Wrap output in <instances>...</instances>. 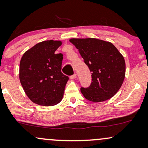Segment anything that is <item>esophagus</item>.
<instances>
[{
  "label": "esophagus",
  "mask_w": 148,
  "mask_h": 148,
  "mask_svg": "<svg viewBox=\"0 0 148 148\" xmlns=\"http://www.w3.org/2000/svg\"><path fill=\"white\" fill-rule=\"evenodd\" d=\"M76 77H77V75H76V74L73 75H71V77H70V78H71V79H75Z\"/></svg>",
  "instance_id": "obj_1"
}]
</instances>
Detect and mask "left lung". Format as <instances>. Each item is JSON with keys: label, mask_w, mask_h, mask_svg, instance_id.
I'll return each instance as SVG.
<instances>
[{"label": "left lung", "mask_w": 148, "mask_h": 148, "mask_svg": "<svg viewBox=\"0 0 148 148\" xmlns=\"http://www.w3.org/2000/svg\"><path fill=\"white\" fill-rule=\"evenodd\" d=\"M78 50L91 72L88 88H81L86 99L104 102L112 98L122 86L125 77V62L113 43L95 38L69 39Z\"/></svg>", "instance_id": "obj_1"}]
</instances>
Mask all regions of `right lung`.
<instances>
[{"instance_id":"obj_1","label":"right lung","mask_w":148,"mask_h":148,"mask_svg":"<svg viewBox=\"0 0 148 148\" xmlns=\"http://www.w3.org/2000/svg\"><path fill=\"white\" fill-rule=\"evenodd\" d=\"M62 44L57 40L38 43L25 51L20 61V82L36 105L53 106L63 98L69 77L61 71L63 55L55 53Z\"/></svg>"}]
</instances>
